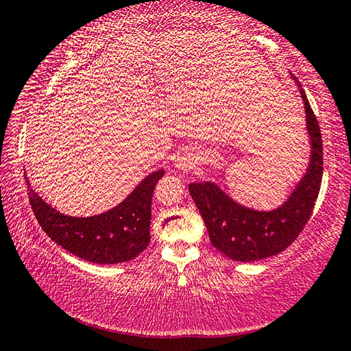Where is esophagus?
Returning <instances> with one entry per match:
<instances>
[{
  "mask_svg": "<svg viewBox=\"0 0 351 351\" xmlns=\"http://www.w3.org/2000/svg\"><path fill=\"white\" fill-rule=\"evenodd\" d=\"M175 165H176L178 169H181V170L192 169V165H193V159H192V156H180V158H176Z\"/></svg>",
  "mask_w": 351,
  "mask_h": 351,
  "instance_id": "esophagus-1",
  "label": "esophagus"
}]
</instances>
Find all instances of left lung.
Segmentation results:
<instances>
[{
  "label": "left lung",
  "mask_w": 351,
  "mask_h": 351,
  "mask_svg": "<svg viewBox=\"0 0 351 351\" xmlns=\"http://www.w3.org/2000/svg\"><path fill=\"white\" fill-rule=\"evenodd\" d=\"M290 76L304 101L305 125L311 149L305 173L290 196L273 210H254L234 201L212 181H197L189 186L213 247L239 263H252L284 252L307 224L319 195L322 181L319 124L301 82L291 73Z\"/></svg>",
  "instance_id": "left-lung-1"
}]
</instances>
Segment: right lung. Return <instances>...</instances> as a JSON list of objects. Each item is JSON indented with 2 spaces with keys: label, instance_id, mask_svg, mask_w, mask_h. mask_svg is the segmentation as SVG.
I'll list each match as a JSON object with an SVG mask.
<instances>
[{
  "label": "right lung",
  "instance_id": "1",
  "mask_svg": "<svg viewBox=\"0 0 351 351\" xmlns=\"http://www.w3.org/2000/svg\"><path fill=\"white\" fill-rule=\"evenodd\" d=\"M162 176V169L154 171L118 206L84 218L60 213L25 180L30 206L50 239L88 263L119 264L136 258L149 245L152 196Z\"/></svg>",
  "mask_w": 351,
  "mask_h": 351
}]
</instances>
